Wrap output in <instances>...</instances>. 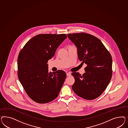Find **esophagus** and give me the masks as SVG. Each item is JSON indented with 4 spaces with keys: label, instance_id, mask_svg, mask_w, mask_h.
Instances as JSON below:
<instances>
[{
    "label": "esophagus",
    "instance_id": "esophagus-1",
    "mask_svg": "<svg viewBox=\"0 0 128 128\" xmlns=\"http://www.w3.org/2000/svg\"><path fill=\"white\" fill-rule=\"evenodd\" d=\"M66 74V76H71V73L70 72H67Z\"/></svg>",
    "mask_w": 128,
    "mask_h": 128
}]
</instances>
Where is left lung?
<instances>
[{
	"label": "left lung",
	"mask_w": 128,
	"mask_h": 128,
	"mask_svg": "<svg viewBox=\"0 0 128 128\" xmlns=\"http://www.w3.org/2000/svg\"><path fill=\"white\" fill-rule=\"evenodd\" d=\"M77 47L79 60L87 66L81 75L73 72L75 81L72 88L78 96L87 100L99 97L105 90L112 76V58L100 40L85 33L67 35Z\"/></svg>",
	"instance_id": "left-lung-1"
}]
</instances>
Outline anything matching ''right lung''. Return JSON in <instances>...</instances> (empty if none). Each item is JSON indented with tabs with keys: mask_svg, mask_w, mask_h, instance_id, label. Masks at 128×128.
<instances>
[{
	"mask_svg": "<svg viewBox=\"0 0 128 128\" xmlns=\"http://www.w3.org/2000/svg\"><path fill=\"white\" fill-rule=\"evenodd\" d=\"M62 34H39L30 40L20 52L18 76L28 95L35 102L44 104L54 100L66 78L61 70L48 71V60L66 39Z\"/></svg>",
	"mask_w": 128,
	"mask_h": 128,
	"instance_id": "1",
	"label": "right lung"
}]
</instances>
